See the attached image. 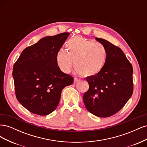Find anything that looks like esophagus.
Listing matches in <instances>:
<instances>
[{
	"label": "esophagus",
	"instance_id": "34e87169",
	"mask_svg": "<svg viewBox=\"0 0 147 147\" xmlns=\"http://www.w3.org/2000/svg\"><path fill=\"white\" fill-rule=\"evenodd\" d=\"M79 80H79L78 78H74V83H77V82H78Z\"/></svg>",
	"mask_w": 147,
	"mask_h": 147
}]
</instances>
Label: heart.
Returning a JSON list of instances; mask_svg holds the SVG:
<instances>
[{"label": "heart", "instance_id": "b5f03b06", "mask_svg": "<svg viewBox=\"0 0 147 147\" xmlns=\"http://www.w3.org/2000/svg\"><path fill=\"white\" fill-rule=\"evenodd\" d=\"M66 51L59 50L56 55V64L65 74L72 69L73 62L76 71L85 77H92L103 70L108 52L101 43L87 40L80 36L70 38L65 43Z\"/></svg>", "mask_w": 147, "mask_h": 147}]
</instances>
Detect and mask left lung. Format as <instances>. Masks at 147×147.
<instances>
[{"mask_svg": "<svg viewBox=\"0 0 147 147\" xmlns=\"http://www.w3.org/2000/svg\"><path fill=\"white\" fill-rule=\"evenodd\" d=\"M96 40L106 47L108 57L99 74L86 77L90 88L83 95V102L90 113L105 118L117 113L130 99L133 69L119 47L103 38Z\"/></svg>", "mask_w": 147, "mask_h": 147, "instance_id": "obj_1", "label": "left lung"}]
</instances>
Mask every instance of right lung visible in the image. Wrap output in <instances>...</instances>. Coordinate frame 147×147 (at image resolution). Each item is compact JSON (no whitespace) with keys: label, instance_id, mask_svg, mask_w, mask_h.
<instances>
[{"label":"right lung","instance_id":"obj_1","mask_svg":"<svg viewBox=\"0 0 147 147\" xmlns=\"http://www.w3.org/2000/svg\"><path fill=\"white\" fill-rule=\"evenodd\" d=\"M70 35L64 32L41 38L23 51L14 64L13 77L18 100L29 112L52 113L59 104L62 90L74 82L56 64V55Z\"/></svg>","mask_w":147,"mask_h":147}]
</instances>
